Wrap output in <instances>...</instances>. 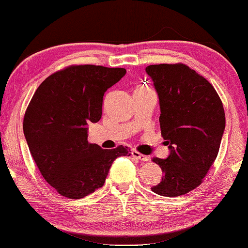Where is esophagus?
Returning a JSON list of instances; mask_svg holds the SVG:
<instances>
[{"label":"esophagus","instance_id":"1","mask_svg":"<svg viewBox=\"0 0 248 248\" xmlns=\"http://www.w3.org/2000/svg\"><path fill=\"white\" fill-rule=\"evenodd\" d=\"M131 155L133 156V158L138 159V160H140V161H148V160H149L147 155H142V153H140V152H138L137 150H132V151H131Z\"/></svg>","mask_w":248,"mask_h":248}]
</instances>
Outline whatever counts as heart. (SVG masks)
I'll return each instance as SVG.
<instances>
[{"label": "heart", "instance_id": "obj_1", "mask_svg": "<svg viewBox=\"0 0 248 248\" xmlns=\"http://www.w3.org/2000/svg\"><path fill=\"white\" fill-rule=\"evenodd\" d=\"M140 89H148V88H145V87H141V86H140V87H138V88H137L136 90H140Z\"/></svg>", "mask_w": 248, "mask_h": 248}]
</instances>
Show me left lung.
Segmentation results:
<instances>
[{"instance_id":"1","label":"left lung","mask_w":248,"mask_h":248,"mask_svg":"<svg viewBox=\"0 0 248 248\" xmlns=\"http://www.w3.org/2000/svg\"><path fill=\"white\" fill-rule=\"evenodd\" d=\"M159 96L160 128L170 155L153 158L163 172L162 181L151 190L174 198L202 183L217 156L225 129L221 98L209 81L184 64L150 65Z\"/></svg>"}]
</instances>
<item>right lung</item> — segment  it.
Segmentation results:
<instances>
[{
	"label": "right lung",
	"instance_id": "obj_1",
	"mask_svg": "<svg viewBox=\"0 0 248 248\" xmlns=\"http://www.w3.org/2000/svg\"><path fill=\"white\" fill-rule=\"evenodd\" d=\"M124 68L74 65L39 85L26 109L23 130L31 155L46 182L68 199H82L104 186L118 156L129 149H101L88 142V124L98 123L107 89Z\"/></svg>",
	"mask_w": 248,
	"mask_h": 248
}]
</instances>
